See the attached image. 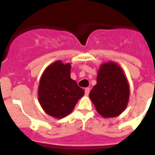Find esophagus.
I'll list each match as a JSON object with an SVG mask.
<instances>
[{
    "instance_id": "34e87169",
    "label": "esophagus",
    "mask_w": 155,
    "mask_h": 155,
    "mask_svg": "<svg viewBox=\"0 0 155 155\" xmlns=\"http://www.w3.org/2000/svg\"><path fill=\"white\" fill-rule=\"evenodd\" d=\"M90 88H86V89H85V94H86V96H88L89 93H90Z\"/></svg>"
}]
</instances>
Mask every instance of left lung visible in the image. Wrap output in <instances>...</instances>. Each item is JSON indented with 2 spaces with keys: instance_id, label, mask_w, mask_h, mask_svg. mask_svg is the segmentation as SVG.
<instances>
[{
  "instance_id": "8db88e82",
  "label": "left lung",
  "mask_w": 155,
  "mask_h": 155,
  "mask_svg": "<svg viewBox=\"0 0 155 155\" xmlns=\"http://www.w3.org/2000/svg\"><path fill=\"white\" fill-rule=\"evenodd\" d=\"M129 97L130 86L122 68L114 62L102 64L90 93L99 114L104 118L117 117L126 109Z\"/></svg>"
}]
</instances>
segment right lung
Returning a JSON list of instances; mask_svg holds the SVG:
<instances>
[{
    "label": "right lung",
    "instance_id": "1",
    "mask_svg": "<svg viewBox=\"0 0 155 155\" xmlns=\"http://www.w3.org/2000/svg\"><path fill=\"white\" fill-rule=\"evenodd\" d=\"M71 64L56 61L45 69L38 90V101L49 116L62 119L74 109L85 92L70 77Z\"/></svg>",
    "mask_w": 155,
    "mask_h": 155
}]
</instances>
